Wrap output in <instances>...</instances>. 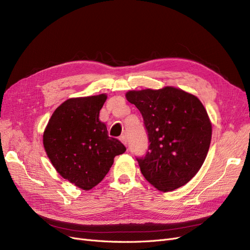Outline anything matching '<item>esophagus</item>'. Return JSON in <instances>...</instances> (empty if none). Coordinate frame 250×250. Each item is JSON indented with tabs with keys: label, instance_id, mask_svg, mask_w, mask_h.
<instances>
[{
	"label": "esophagus",
	"instance_id": "obj_1",
	"mask_svg": "<svg viewBox=\"0 0 250 250\" xmlns=\"http://www.w3.org/2000/svg\"><path fill=\"white\" fill-rule=\"evenodd\" d=\"M120 141L122 142L125 146H127V140H126L125 135H121V137H120Z\"/></svg>",
	"mask_w": 250,
	"mask_h": 250
}]
</instances>
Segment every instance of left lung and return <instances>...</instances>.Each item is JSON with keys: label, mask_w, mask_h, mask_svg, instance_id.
Segmentation results:
<instances>
[{"label": "left lung", "mask_w": 250, "mask_h": 250, "mask_svg": "<svg viewBox=\"0 0 250 250\" xmlns=\"http://www.w3.org/2000/svg\"><path fill=\"white\" fill-rule=\"evenodd\" d=\"M126 99L141 111L148 132L149 151L138 158L144 177L162 192L188 184L206 161L211 140L203 104L174 86L129 90Z\"/></svg>", "instance_id": "1"}]
</instances>
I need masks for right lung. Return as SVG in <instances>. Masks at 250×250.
Wrapping results in <instances>:
<instances>
[{"label": "right lung", "instance_id": "add662e5", "mask_svg": "<svg viewBox=\"0 0 250 250\" xmlns=\"http://www.w3.org/2000/svg\"><path fill=\"white\" fill-rule=\"evenodd\" d=\"M106 94L70 98L53 112L44 128V151L59 175L84 191L101 183L113 158L126 151L108 137L99 119Z\"/></svg>", "mask_w": 250, "mask_h": 250}]
</instances>
